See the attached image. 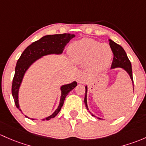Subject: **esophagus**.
Returning a JSON list of instances; mask_svg holds the SVG:
<instances>
[{
    "label": "esophagus",
    "mask_w": 146,
    "mask_h": 146,
    "mask_svg": "<svg viewBox=\"0 0 146 146\" xmlns=\"http://www.w3.org/2000/svg\"><path fill=\"white\" fill-rule=\"evenodd\" d=\"M77 81L79 83L82 84L86 81V76L84 72H80L78 74L77 76Z\"/></svg>",
    "instance_id": "esophagus-1"
}]
</instances>
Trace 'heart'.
<instances>
[{"label": "heart", "mask_w": 146, "mask_h": 146, "mask_svg": "<svg viewBox=\"0 0 146 146\" xmlns=\"http://www.w3.org/2000/svg\"><path fill=\"white\" fill-rule=\"evenodd\" d=\"M70 56L76 62L88 61L91 71L100 72L108 68L112 57L110 46L100 43L92 38H82L73 43L69 48Z\"/></svg>", "instance_id": "heart-1"}]
</instances>
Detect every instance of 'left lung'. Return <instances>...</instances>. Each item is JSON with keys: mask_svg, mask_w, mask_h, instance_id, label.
Listing matches in <instances>:
<instances>
[{"mask_svg": "<svg viewBox=\"0 0 146 146\" xmlns=\"http://www.w3.org/2000/svg\"><path fill=\"white\" fill-rule=\"evenodd\" d=\"M110 46L111 49H112V52H113V60H112V65H111V68H116V67H120L122 68L123 70H125L127 73L129 74L130 76L131 79L132 80V83L133 86V74H132V68H131V64L130 60H129L128 57H127V53L124 51V48L121 47L120 45L117 44L115 42L111 39H109ZM85 97H84V103H85L86 107L88 109V106H87V86H86V91H85ZM94 116V115H92ZM95 117V116H94ZM100 119V118H99Z\"/></svg>", "mask_w": 146, "mask_h": 146, "instance_id": "obj_1", "label": "left lung"}]
</instances>
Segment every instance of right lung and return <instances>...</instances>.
Segmentation results:
<instances>
[{
	"mask_svg": "<svg viewBox=\"0 0 146 146\" xmlns=\"http://www.w3.org/2000/svg\"><path fill=\"white\" fill-rule=\"evenodd\" d=\"M74 37H75V35L70 34L45 36L39 40L31 43L24 50V52L18 59L17 64H16L15 72L13 77V84H12V95L14 98L15 106L19 110L21 111L19 106V101H18V92H19V88L22 83L24 75L29 67L36 60L39 59L40 57L49 55V54L62 53L67 43H69V41ZM76 85H77V83L76 82H74L72 83L66 84L61 87L62 94H61L59 106L50 116L48 117L45 119L49 120L51 118L55 117L58 115L64 104L66 96L73 88L76 86ZM25 117H27V116ZM31 119L34 120V119Z\"/></svg>",
	"mask_w": 146,
	"mask_h": 146,
	"instance_id": "right-lung-1",
	"label": "right lung"
}]
</instances>
